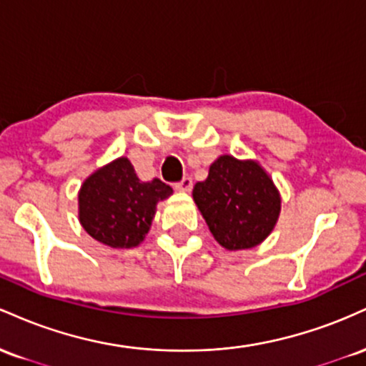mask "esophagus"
Returning <instances> with one entry per match:
<instances>
[{"mask_svg": "<svg viewBox=\"0 0 366 366\" xmlns=\"http://www.w3.org/2000/svg\"><path fill=\"white\" fill-rule=\"evenodd\" d=\"M175 189L180 192H189L192 189V179L191 177H184L180 182L175 184Z\"/></svg>", "mask_w": 366, "mask_h": 366, "instance_id": "obj_1", "label": "esophagus"}]
</instances>
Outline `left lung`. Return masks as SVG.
Listing matches in <instances>:
<instances>
[{
	"mask_svg": "<svg viewBox=\"0 0 366 366\" xmlns=\"http://www.w3.org/2000/svg\"><path fill=\"white\" fill-rule=\"evenodd\" d=\"M192 197L215 241L229 251L258 246L279 220V191L253 159L217 158L207 180L192 189Z\"/></svg>",
	"mask_w": 366,
	"mask_h": 366,
	"instance_id": "left-lung-1",
	"label": "left lung"
}]
</instances>
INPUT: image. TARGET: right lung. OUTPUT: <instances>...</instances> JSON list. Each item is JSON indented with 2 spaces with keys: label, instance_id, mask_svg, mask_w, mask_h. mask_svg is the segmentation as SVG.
<instances>
[{
  "label": "right lung",
  "instance_id": "right-lung-1",
  "mask_svg": "<svg viewBox=\"0 0 366 366\" xmlns=\"http://www.w3.org/2000/svg\"><path fill=\"white\" fill-rule=\"evenodd\" d=\"M172 192L159 179L142 182L129 158H117L84 180L79 222L102 244L115 249L136 247L149 232L158 201Z\"/></svg>",
  "mask_w": 366,
  "mask_h": 366
}]
</instances>
